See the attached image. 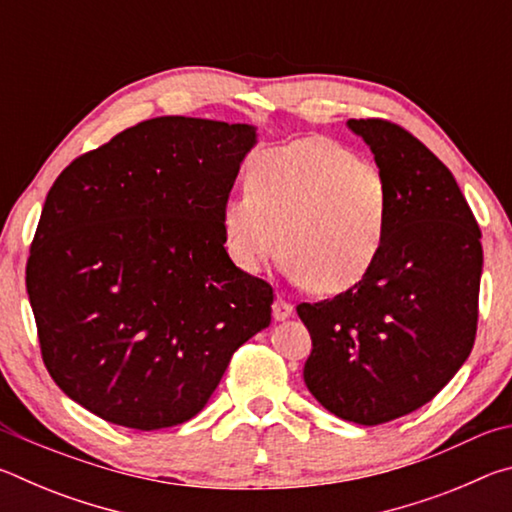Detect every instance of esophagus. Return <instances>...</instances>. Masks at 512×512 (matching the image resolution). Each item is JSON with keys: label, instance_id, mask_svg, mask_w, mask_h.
Instances as JSON below:
<instances>
[{"label": "esophagus", "instance_id": "1", "mask_svg": "<svg viewBox=\"0 0 512 512\" xmlns=\"http://www.w3.org/2000/svg\"><path fill=\"white\" fill-rule=\"evenodd\" d=\"M291 314H293V305H291V302H289L287 298L277 296L275 302H273V318H275V320H284V318H289Z\"/></svg>", "mask_w": 512, "mask_h": 512}]
</instances>
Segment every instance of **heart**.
<instances>
[{
  "instance_id": "heart-1",
  "label": "heart",
  "mask_w": 512,
  "mask_h": 512,
  "mask_svg": "<svg viewBox=\"0 0 512 512\" xmlns=\"http://www.w3.org/2000/svg\"><path fill=\"white\" fill-rule=\"evenodd\" d=\"M391 221V185L375 162L323 137L257 153L246 194L221 207L225 253L255 275L284 253L296 282L341 293L377 264Z\"/></svg>"
}]
</instances>
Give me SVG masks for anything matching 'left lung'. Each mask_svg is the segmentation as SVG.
Here are the masks:
<instances>
[{
    "instance_id": "left-lung-1",
    "label": "left lung",
    "mask_w": 512,
    "mask_h": 512,
    "mask_svg": "<svg viewBox=\"0 0 512 512\" xmlns=\"http://www.w3.org/2000/svg\"><path fill=\"white\" fill-rule=\"evenodd\" d=\"M391 185L377 264L332 300L300 302L311 336L309 393L366 427L433 400L470 357L481 284V230L443 162L402 126L350 119Z\"/></svg>"
}]
</instances>
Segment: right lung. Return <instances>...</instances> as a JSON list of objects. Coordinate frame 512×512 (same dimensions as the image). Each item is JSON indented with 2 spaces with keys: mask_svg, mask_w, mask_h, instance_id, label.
I'll use <instances>...</instances> for the list:
<instances>
[{
  "mask_svg": "<svg viewBox=\"0 0 512 512\" xmlns=\"http://www.w3.org/2000/svg\"><path fill=\"white\" fill-rule=\"evenodd\" d=\"M248 124L155 117L76 158L51 185L27 262L42 361L99 418L153 431L192 420L273 287L223 248L221 207Z\"/></svg>",
  "mask_w": 512,
  "mask_h": 512,
  "instance_id": "obj_1",
  "label": "right lung"
}]
</instances>
